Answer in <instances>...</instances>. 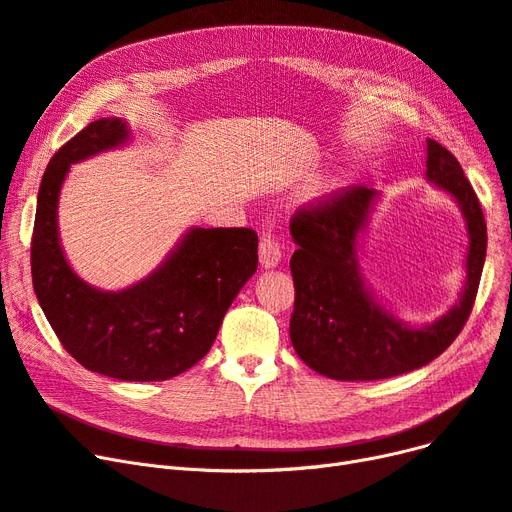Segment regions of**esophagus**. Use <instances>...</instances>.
<instances>
[{
    "label": "esophagus",
    "instance_id": "1",
    "mask_svg": "<svg viewBox=\"0 0 512 512\" xmlns=\"http://www.w3.org/2000/svg\"><path fill=\"white\" fill-rule=\"evenodd\" d=\"M258 256H260V264L264 269H273L281 260V245L277 241L275 235L267 233L260 237V245H258Z\"/></svg>",
    "mask_w": 512,
    "mask_h": 512
}]
</instances>
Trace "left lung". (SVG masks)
<instances>
[{"label": "left lung", "instance_id": "obj_1", "mask_svg": "<svg viewBox=\"0 0 512 512\" xmlns=\"http://www.w3.org/2000/svg\"><path fill=\"white\" fill-rule=\"evenodd\" d=\"M426 178L460 203L470 248L460 303L430 326L402 324L364 290L356 241L377 192L347 186L294 211L290 233L298 245L290 269L294 311L290 339L315 373L337 381H375L426 366L457 339L474 307L487 252V224L477 192L457 158L428 139Z\"/></svg>", "mask_w": 512, "mask_h": 512}]
</instances>
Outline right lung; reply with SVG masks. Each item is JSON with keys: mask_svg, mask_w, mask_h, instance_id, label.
Segmentation results:
<instances>
[{"mask_svg": "<svg viewBox=\"0 0 512 512\" xmlns=\"http://www.w3.org/2000/svg\"><path fill=\"white\" fill-rule=\"evenodd\" d=\"M127 139L125 122L101 118L50 158L31 237L33 290L61 345L84 368L120 381H165L214 345L224 313L258 267V235L192 228L163 267L133 288L101 292L84 284L59 245V190L69 165Z\"/></svg>", "mask_w": 512, "mask_h": 512, "instance_id": "obj_1", "label": "right lung"}]
</instances>
